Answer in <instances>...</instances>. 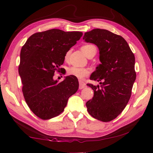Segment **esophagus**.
<instances>
[{
	"mask_svg": "<svg viewBox=\"0 0 153 153\" xmlns=\"http://www.w3.org/2000/svg\"><path fill=\"white\" fill-rule=\"evenodd\" d=\"M79 88L80 90H81V89H83V88H84L86 86V84H85V83H84V82H82V81H79Z\"/></svg>",
	"mask_w": 153,
	"mask_h": 153,
	"instance_id": "esophagus-1",
	"label": "esophagus"
}]
</instances>
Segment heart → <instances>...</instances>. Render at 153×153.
<instances>
[{
	"mask_svg": "<svg viewBox=\"0 0 153 153\" xmlns=\"http://www.w3.org/2000/svg\"><path fill=\"white\" fill-rule=\"evenodd\" d=\"M82 51L84 52V53L87 56H88L92 53H97V48L95 46L92 45H86L82 46ZM69 54H70V51L67 52L65 55L64 59L65 61H68ZM90 73V71L89 69L85 68V67H79L76 66H71L69 67L67 69V74L70 76H73L74 77H77V78L82 79L84 77L89 76Z\"/></svg>",
	"mask_w": 153,
	"mask_h": 153,
	"instance_id": "b5f03b06",
	"label": "heart"
}]
</instances>
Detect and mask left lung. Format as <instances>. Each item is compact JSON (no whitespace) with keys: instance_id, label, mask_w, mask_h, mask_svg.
Returning a JSON list of instances; mask_svg holds the SVG:
<instances>
[{"instance_id":"obj_1","label":"left lung","mask_w":153,"mask_h":153,"mask_svg":"<svg viewBox=\"0 0 153 153\" xmlns=\"http://www.w3.org/2000/svg\"><path fill=\"white\" fill-rule=\"evenodd\" d=\"M83 40L98 46L100 61L90 79L101 85L87 84L94 90V97L86 104L88 112L108 122L122 112L130 98L136 77L135 56L123 37L107 30L86 32Z\"/></svg>"}]
</instances>
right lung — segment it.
Here are the masks:
<instances>
[{"mask_svg":"<svg viewBox=\"0 0 153 153\" xmlns=\"http://www.w3.org/2000/svg\"><path fill=\"white\" fill-rule=\"evenodd\" d=\"M82 34L52 29L33 33L22 48L19 74L22 92L30 110L42 120L60 115L68 98L78 90L77 77L67 76L59 82L53 76L60 72L65 55Z\"/></svg>","mask_w":153,"mask_h":153,"instance_id":"obj_1","label":"right lung"}]
</instances>
